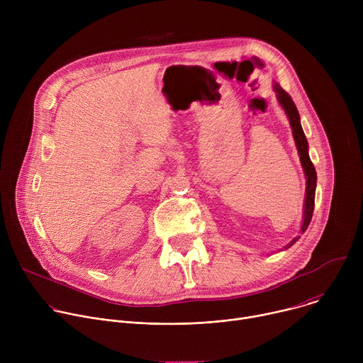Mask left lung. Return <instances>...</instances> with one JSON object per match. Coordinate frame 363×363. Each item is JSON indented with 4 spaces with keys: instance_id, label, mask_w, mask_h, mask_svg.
I'll list each match as a JSON object with an SVG mask.
<instances>
[{
    "instance_id": "obj_1",
    "label": "left lung",
    "mask_w": 363,
    "mask_h": 363,
    "mask_svg": "<svg viewBox=\"0 0 363 363\" xmlns=\"http://www.w3.org/2000/svg\"><path fill=\"white\" fill-rule=\"evenodd\" d=\"M273 89L276 91V97H277L279 105L283 108V111L287 115V119L290 122L294 143H296L298 157H300V164H301V168H303V172H304V177H306V196H304V203H303L304 205L303 206V223H301V227H300V233H304L307 230L310 221H312V217H313L318 175H316V169H315V167H313V164H312V161H310V157H308V143H307V139L304 136V132H303V128H301V123H300V115H298V111L294 105V101L291 100L290 94L286 93L280 87L279 83L274 82ZM298 238H300L298 235L294 237L281 250L290 248Z\"/></svg>"
}]
</instances>
